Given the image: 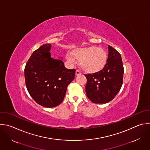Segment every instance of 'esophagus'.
I'll return each instance as SVG.
<instances>
[{"label": "esophagus", "mask_w": 150, "mask_h": 150, "mask_svg": "<svg viewBox=\"0 0 150 150\" xmlns=\"http://www.w3.org/2000/svg\"><path fill=\"white\" fill-rule=\"evenodd\" d=\"M81 72L79 71V70H78V69H77L76 71V72H75V74H76V76H78V75H81Z\"/></svg>", "instance_id": "34e87169"}]
</instances>
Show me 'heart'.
I'll use <instances>...</instances> for the list:
<instances>
[{
  "instance_id": "1",
  "label": "heart",
  "mask_w": 150,
  "mask_h": 150,
  "mask_svg": "<svg viewBox=\"0 0 150 150\" xmlns=\"http://www.w3.org/2000/svg\"><path fill=\"white\" fill-rule=\"evenodd\" d=\"M66 58L74 63L77 59L81 61V66L85 71L96 72L101 70L106 64L107 54L104 49L97 46H89L68 52Z\"/></svg>"
}]
</instances>
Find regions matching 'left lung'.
<instances>
[{"label": "left lung", "instance_id": "obj_1", "mask_svg": "<svg viewBox=\"0 0 150 150\" xmlns=\"http://www.w3.org/2000/svg\"><path fill=\"white\" fill-rule=\"evenodd\" d=\"M108 58L103 69L85 74L86 96L95 104H105L115 98L123 83L124 67L120 54L108 45Z\"/></svg>", "mask_w": 150, "mask_h": 150}]
</instances>
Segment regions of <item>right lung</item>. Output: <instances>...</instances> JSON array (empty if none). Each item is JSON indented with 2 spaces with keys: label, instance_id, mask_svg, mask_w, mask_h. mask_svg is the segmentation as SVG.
Here are the masks:
<instances>
[{
  "label": "right lung",
  "instance_id": "add662e5",
  "mask_svg": "<svg viewBox=\"0 0 150 150\" xmlns=\"http://www.w3.org/2000/svg\"><path fill=\"white\" fill-rule=\"evenodd\" d=\"M51 44H44L35 51L24 70L26 88L41 106L52 108L63 101L68 85L75 78L74 69H67L60 59L49 52Z\"/></svg>",
  "mask_w": 150,
  "mask_h": 150
}]
</instances>
